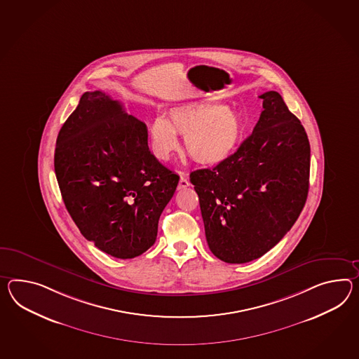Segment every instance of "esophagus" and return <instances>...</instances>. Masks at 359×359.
<instances>
[{"mask_svg":"<svg viewBox=\"0 0 359 359\" xmlns=\"http://www.w3.org/2000/svg\"><path fill=\"white\" fill-rule=\"evenodd\" d=\"M188 187H189V180H188L185 176H182L180 180H179L177 189H185V188H188Z\"/></svg>","mask_w":359,"mask_h":359,"instance_id":"34e87169","label":"esophagus"}]
</instances>
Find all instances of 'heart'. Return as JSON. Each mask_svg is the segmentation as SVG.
Wrapping results in <instances>:
<instances>
[{
  "label": "heart",
  "instance_id": "obj_1",
  "mask_svg": "<svg viewBox=\"0 0 359 359\" xmlns=\"http://www.w3.org/2000/svg\"><path fill=\"white\" fill-rule=\"evenodd\" d=\"M149 132L153 151L161 159H168L177 150L179 133L184 135L185 148L194 161L219 165L237 148L241 122L229 107L202 100L171 107L168 119L157 116Z\"/></svg>",
  "mask_w": 359,
  "mask_h": 359
}]
</instances>
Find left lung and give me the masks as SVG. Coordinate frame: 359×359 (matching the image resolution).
Instances as JSON below:
<instances>
[{"label": "left lung", "instance_id": "left-lung-1", "mask_svg": "<svg viewBox=\"0 0 359 359\" xmlns=\"http://www.w3.org/2000/svg\"><path fill=\"white\" fill-rule=\"evenodd\" d=\"M259 98L263 111L253 133L224 162L191 174L208 244L223 262H250L267 253L306 202V131L278 92Z\"/></svg>", "mask_w": 359, "mask_h": 359}]
</instances>
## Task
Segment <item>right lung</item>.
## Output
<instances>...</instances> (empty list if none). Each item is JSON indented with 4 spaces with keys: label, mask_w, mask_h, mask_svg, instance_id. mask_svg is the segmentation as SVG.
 <instances>
[{
    "label": "right lung",
    "mask_w": 359,
    "mask_h": 359,
    "mask_svg": "<svg viewBox=\"0 0 359 359\" xmlns=\"http://www.w3.org/2000/svg\"><path fill=\"white\" fill-rule=\"evenodd\" d=\"M54 171L81 235L121 259L156 243L158 220L179 183L150 153L147 126L101 90L86 92L62 126Z\"/></svg>",
    "instance_id": "1"
}]
</instances>
